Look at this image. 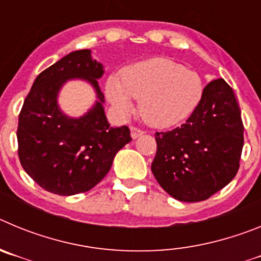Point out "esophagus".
I'll return each instance as SVG.
<instances>
[{
	"label": "esophagus",
	"mask_w": 261,
	"mask_h": 261,
	"mask_svg": "<svg viewBox=\"0 0 261 261\" xmlns=\"http://www.w3.org/2000/svg\"><path fill=\"white\" fill-rule=\"evenodd\" d=\"M141 135H144V130H142V129L137 128V126H130V136H132V138H137Z\"/></svg>",
	"instance_id": "obj_1"
}]
</instances>
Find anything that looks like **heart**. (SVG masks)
Masks as SVG:
<instances>
[{"mask_svg":"<svg viewBox=\"0 0 261 261\" xmlns=\"http://www.w3.org/2000/svg\"><path fill=\"white\" fill-rule=\"evenodd\" d=\"M107 96L123 115L140 100V116L147 125L168 128L191 116L201 103L205 85L195 70L168 59H151L129 66L107 81Z\"/></svg>","mask_w":261,"mask_h":261,"instance_id":"obj_1","label":"heart"}]
</instances>
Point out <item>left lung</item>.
<instances>
[{"mask_svg": "<svg viewBox=\"0 0 261 261\" xmlns=\"http://www.w3.org/2000/svg\"><path fill=\"white\" fill-rule=\"evenodd\" d=\"M243 121L231 87L218 78L205 86L201 103L180 126L156 132L151 172L179 201H204L239 170Z\"/></svg>", "mask_w": 261, "mask_h": 261, "instance_id": "8db88e82", "label": "left lung"}]
</instances>
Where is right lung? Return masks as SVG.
<instances>
[{
	"mask_svg": "<svg viewBox=\"0 0 261 261\" xmlns=\"http://www.w3.org/2000/svg\"><path fill=\"white\" fill-rule=\"evenodd\" d=\"M103 73L91 50H74L41 71L24 99L18 120V155L24 171L48 192L71 196L91 190L110 171L117 151L132 141L128 126L108 124L96 81ZM71 77L90 82L98 98L78 119L62 114L57 105L59 89Z\"/></svg>",
	"mask_w": 261,
	"mask_h": 261,
	"instance_id": "obj_1",
	"label": "right lung"
}]
</instances>
